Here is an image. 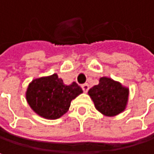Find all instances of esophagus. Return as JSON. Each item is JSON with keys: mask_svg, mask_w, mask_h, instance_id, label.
Returning a JSON list of instances; mask_svg holds the SVG:
<instances>
[{"mask_svg": "<svg viewBox=\"0 0 154 154\" xmlns=\"http://www.w3.org/2000/svg\"><path fill=\"white\" fill-rule=\"evenodd\" d=\"M81 87H82V89H83L84 92H87L88 89H89V85L85 83V84H83V85H81Z\"/></svg>", "mask_w": 154, "mask_h": 154, "instance_id": "obj_1", "label": "esophagus"}]
</instances>
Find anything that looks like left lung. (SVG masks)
I'll use <instances>...</instances> for the list:
<instances>
[{"label": "left lung", "instance_id": "1", "mask_svg": "<svg viewBox=\"0 0 154 154\" xmlns=\"http://www.w3.org/2000/svg\"><path fill=\"white\" fill-rule=\"evenodd\" d=\"M95 108L105 116H115L123 111L128 98V89L108 77L100 78V83L88 92Z\"/></svg>", "mask_w": 154, "mask_h": 154}]
</instances>
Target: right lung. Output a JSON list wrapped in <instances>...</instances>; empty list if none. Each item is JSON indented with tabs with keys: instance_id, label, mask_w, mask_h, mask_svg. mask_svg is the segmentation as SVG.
Returning <instances> with one entry per match:
<instances>
[{
	"instance_id": "obj_1",
	"label": "right lung",
	"mask_w": 154,
	"mask_h": 154,
	"mask_svg": "<svg viewBox=\"0 0 154 154\" xmlns=\"http://www.w3.org/2000/svg\"><path fill=\"white\" fill-rule=\"evenodd\" d=\"M82 92L76 82L66 85L57 74H53L32 81L26 91V101L41 117L55 119L68 111L71 101Z\"/></svg>"
}]
</instances>
